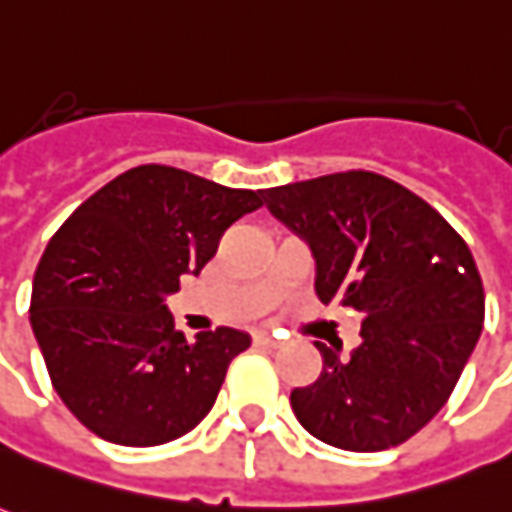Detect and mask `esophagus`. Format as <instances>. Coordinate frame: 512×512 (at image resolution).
Here are the masks:
<instances>
[{
  "mask_svg": "<svg viewBox=\"0 0 512 512\" xmlns=\"http://www.w3.org/2000/svg\"><path fill=\"white\" fill-rule=\"evenodd\" d=\"M252 339H255V344H260V347H277V344H280V339H277V336H271L269 330H255V333H252Z\"/></svg>",
  "mask_w": 512,
  "mask_h": 512,
  "instance_id": "esophagus-1",
  "label": "esophagus"
}]
</instances>
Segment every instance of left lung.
I'll list each match as a JSON object with an SVG mask.
<instances>
[{
	"label": "left lung",
	"instance_id": "obj_1",
	"mask_svg": "<svg viewBox=\"0 0 512 512\" xmlns=\"http://www.w3.org/2000/svg\"><path fill=\"white\" fill-rule=\"evenodd\" d=\"M308 243L316 297L361 314V342H316L322 375L291 392L316 440L344 451L401 446L446 406L485 322L474 255L440 212L370 170L263 190Z\"/></svg>",
	"mask_w": 512,
	"mask_h": 512
}]
</instances>
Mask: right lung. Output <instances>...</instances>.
I'll return each instance as SVG.
<instances>
[{
  "mask_svg": "<svg viewBox=\"0 0 512 512\" xmlns=\"http://www.w3.org/2000/svg\"><path fill=\"white\" fill-rule=\"evenodd\" d=\"M196 173L139 165L86 198L47 243L30 300L50 381L66 409L117 446H162L207 417L235 328L187 342L168 314L179 277L198 274L221 235L263 204Z\"/></svg>",
  "mask_w": 512,
  "mask_h": 512,
  "instance_id": "1",
  "label": "right lung"
}]
</instances>
